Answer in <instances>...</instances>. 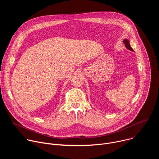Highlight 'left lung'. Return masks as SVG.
I'll return each instance as SVG.
<instances>
[{
    "label": "left lung",
    "mask_w": 159,
    "mask_h": 159,
    "mask_svg": "<svg viewBox=\"0 0 159 159\" xmlns=\"http://www.w3.org/2000/svg\"><path fill=\"white\" fill-rule=\"evenodd\" d=\"M123 43H125V47H126V48L127 49H128V50H130V51L133 52V48L131 47L130 44H129V40H128V39H125L123 40Z\"/></svg>",
    "instance_id": "1"
}]
</instances>
